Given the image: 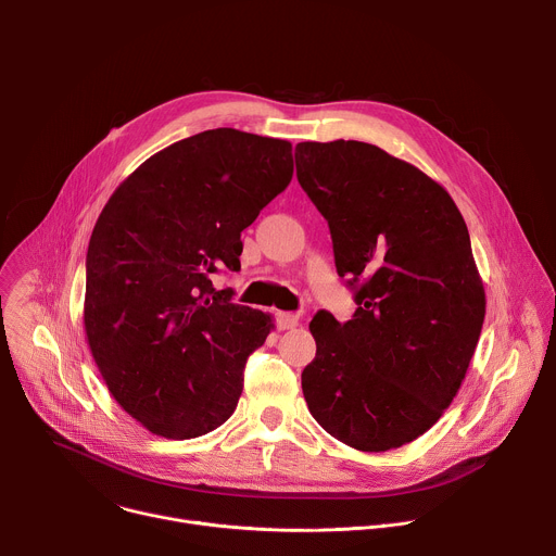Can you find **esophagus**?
Returning a JSON list of instances; mask_svg holds the SVG:
<instances>
[{
  "label": "esophagus",
  "mask_w": 556,
  "mask_h": 556,
  "mask_svg": "<svg viewBox=\"0 0 556 556\" xmlns=\"http://www.w3.org/2000/svg\"><path fill=\"white\" fill-rule=\"evenodd\" d=\"M275 321H277L279 330H292V328L299 326V316L292 314V312H277Z\"/></svg>",
  "instance_id": "34e87169"
}]
</instances>
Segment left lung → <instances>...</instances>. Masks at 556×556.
Returning a JSON list of instances; mask_svg holds the SVG:
<instances>
[{
    "instance_id": "left-lung-1",
    "label": "left lung",
    "mask_w": 556,
    "mask_h": 556,
    "mask_svg": "<svg viewBox=\"0 0 556 556\" xmlns=\"http://www.w3.org/2000/svg\"><path fill=\"white\" fill-rule=\"evenodd\" d=\"M294 163L358 303L348 324L309 321L307 409L352 448H399L440 420L480 341L486 294L466 222L442 185L376 144L299 142Z\"/></svg>"
}]
</instances>
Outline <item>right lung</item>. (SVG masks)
<instances>
[{
	"label": "right lung",
	"mask_w": 556,
	"mask_h": 556,
	"mask_svg": "<svg viewBox=\"0 0 556 556\" xmlns=\"http://www.w3.org/2000/svg\"><path fill=\"white\" fill-rule=\"evenodd\" d=\"M288 140L219 127L127 176L90 237L84 324L114 401L147 431L189 440L224 425L273 316L213 288L240 235L292 180Z\"/></svg>",
	"instance_id": "obj_1"
}]
</instances>
